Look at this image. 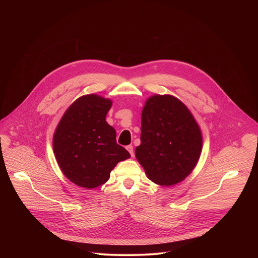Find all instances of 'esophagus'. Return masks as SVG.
<instances>
[{
	"label": "esophagus",
	"mask_w": 258,
	"mask_h": 258,
	"mask_svg": "<svg viewBox=\"0 0 258 258\" xmlns=\"http://www.w3.org/2000/svg\"><path fill=\"white\" fill-rule=\"evenodd\" d=\"M126 150L130 152V154H131V156H132V157L135 155V153H134V147H133L132 145L126 146Z\"/></svg>",
	"instance_id": "esophagus-1"
}]
</instances>
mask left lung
Instances as JSON below:
<instances>
[{
    "label": "left lung",
    "mask_w": 258,
    "mask_h": 258,
    "mask_svg": "<svg viewBox=\"0 0 258 258\" xmlns=\"http://www.w3.org/2000/svg\"><path fill=\"white\" fill-rule=\"evenodd\" d=\"M201 151V130L185 104L171 95L146 101L135 153L149 179L162 187L178 183L195 168Z\"/></svg>",
    "instance_id": "1"
}]
</instances>
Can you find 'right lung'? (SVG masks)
I'll return each instance as SVG.
<instances>
[{"label":"right lung","mask_w":258,"mask_h":258,"mask_svg":"<svg viewBox=\"0 0 258 258\" xmlns=\"http://www.w3.org/2000/svg\"><path fill=\"white\" fill-rule=\"evenodd\" d=\"M112 101L96 94L73 102L53 137V150L64 175L77 186L94 189L105 183L119 161L131 157L116 143L115 130L106 122Z\"/></svg>","instance_id":"add662e5"}]
</instances>
